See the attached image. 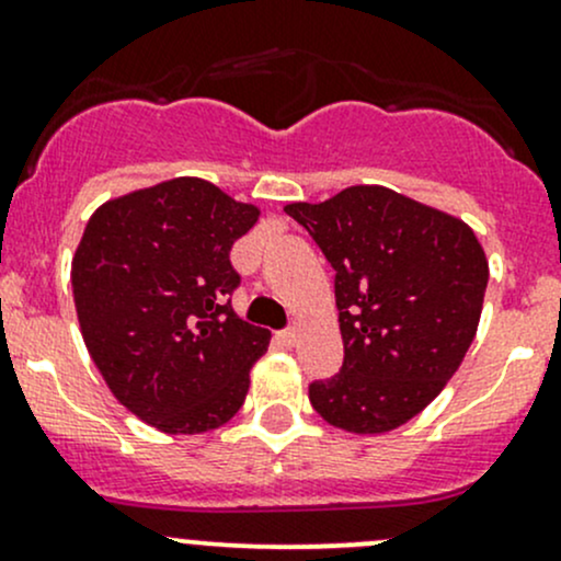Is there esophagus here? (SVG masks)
I'll list each match as a JSON object with an SVG mask.
<instances>
[{
    "label": "esophagus",
    "mask_w": 561,
    "mask_h": 561,
    "mask_svg": "<svg viewBox=\"0 0 561 561\" xmlns=\"http://www.w3.org/2000/svg\"><path fill=\"white\" fill-rule=\"evenodd\" d=\"M298 330L296 328H290V330H282V333H276V341H279L282 346H287V350H293V346L298 344Z\"/></svg>",
    "instance_id": "esophagus-1"
}]
</instances>
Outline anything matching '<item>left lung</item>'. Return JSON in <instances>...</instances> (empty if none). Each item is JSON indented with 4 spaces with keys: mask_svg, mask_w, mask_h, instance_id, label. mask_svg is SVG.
Returning <instances> with one entry per match:
<instances>
[{
    "mask_svg": "<svg viewBox=\"0 0 561 561\" xmlns=\"http://www.w3.org/2000/svg\"><path fill=\"white\" fill-rule=\"evenodd\" d=\"M285 211L335 268L344 365L309 385L314 411L357 435L414 420L457 374L479 330L489 263L473 228L381 185Z\"/></svg>",
    "mask_w": 561,
    "mask_h": 561,
    "instance_id": "left-lung-1",
    "label": "left lung"
}]
</instances>
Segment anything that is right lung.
Masks as SVG:
<instances>
[{
	"mask_svg": "<svg viewBox=\"0 0 561 561\" xmlns=\"http://www.w3.org/2000/svg\"><path fill=\"white\" fill-rule=\"evenodd\" d=\"M261 217L176 176L102 204L72 257L80 333L110 392L141 422L198 435L241 409L271 333L241 322L231 247Z\"/></svg>",
	"mask_w": 561,
	"mask_h": 561,
	"instance_id": "add662e5",
	"label": "right lung"
}]
</instances>
